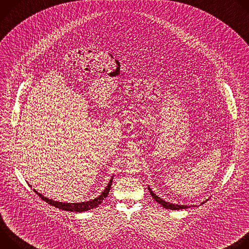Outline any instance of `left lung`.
I'll return each instance as SVG.
<instances>
[{"label": "left lung", "mask_w": 249, "mask_h": 249, "mask_svg": "<svg viewBox=\"0 0 249 249\" xmlns=\"http://www.w3.org/2000/svg\"><path fill=\"white\" fill-rule=\"evenodd\" d=\"M148 189H149L151 195L153 196V198H154L159 204H160L163 208H165V209H169V210H180V209H187V208H190V206H186V205H175V204H172V203H169V202H165L164 200H162L161 198H160L158 195H156V194L152 191V189L150 188V186H148ZM206 201H207V200H206ZM206 201H205V202H206ZM205 202H203L202 204H204Z\"/></svg>", "instance_id": "1"}]
</instances>
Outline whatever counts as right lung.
Returning <instances> with one entry per match:
<instances>
[{
  "label": "right lung",
  "instance_id": "1",
  "mask_svg": "<svg viewBox=\"0 0 249 249\" xmlns=\"http://www.w3.org/2000/svg\"><path fill=\"white\" fill-rule=\"evenodd\" d=\"M112 180H113V176L110 178L107 186L105 187V189L103 190V192L96 198H94L93 200H89V201H86V202H81V203H63V202H59V201H54L52 199H48L47 197H44L42 194L38 193L36 190L33 189L34 192L36 193L43 201L47 202L48 204H50L51 206H54L58 209L64 210V211H70V212H85V211H89L90 209H93L95 207H97L98 205H100L103 200L107 197L109 190L111 188V184H112Z\"/></svg>",
  "mask_w": 249,
  "mask_h": 249
}]
</instances>
